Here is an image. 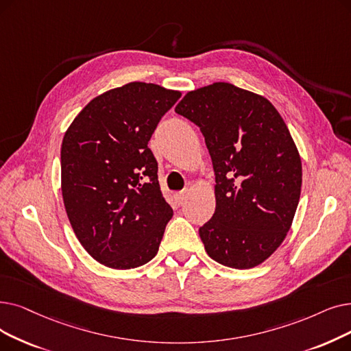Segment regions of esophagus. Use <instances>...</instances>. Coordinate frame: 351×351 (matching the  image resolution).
Here are the masks:
<instances>
[{
  "label": "esophagus",
  "instance_id": "esophagus-1",
  "mask_svg": "<svg viewBox=\"0 0 351 351\" xmlns=\"http://www.w3.org/2000/svg\"><path fill=\"white\" fill-rule=\"evenodd\" d=\"M176 201L182 205V204H184L185 201H186V197H188V191H182V192H178L176 195Z\"/></svg>",
  "mask_w": 351,
  "mask_h": 351
}]
</instances>
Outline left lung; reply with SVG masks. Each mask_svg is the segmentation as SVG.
Instances as JSON below:
<instances>
[{
  "label": "left lung",
  "instance_id": "1",
  "mask_svg": "<svg viewBox=\"0 0 351 351\" xmlns=\"http://www.w3.org/2000/svg\"><path fill=\"white\" fill-rule=\"evenodd\" d=\"M175 112L199 126L215 171V213L199 228L206 254L248 269L276 251L301 193L298 149L264 96L218 82L189 91Z\"/></svg>",
  "mask_w": 351,
  "mask_h": 351
}]
</instances>
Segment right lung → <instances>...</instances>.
I'll return each mask as SVG.
<instances>
[{
    "label": "right lung",
    "instance_id": "right-lung-1",
    "mask_svg": "<svg viewBox=\"0 0 351 351\" xmlns=\"http://www.w3.org/2000/svg\"><path fill=\"white\" fill-rule=\"evenodd\" d=\"M178 90L133 82L104 91L75 116L62 143V193L83 248L113 269L158 254L173 210L147 147Z\"/></svg>",
    "mask_w": 351,
    "mask_h": 351
}]
</instances>
